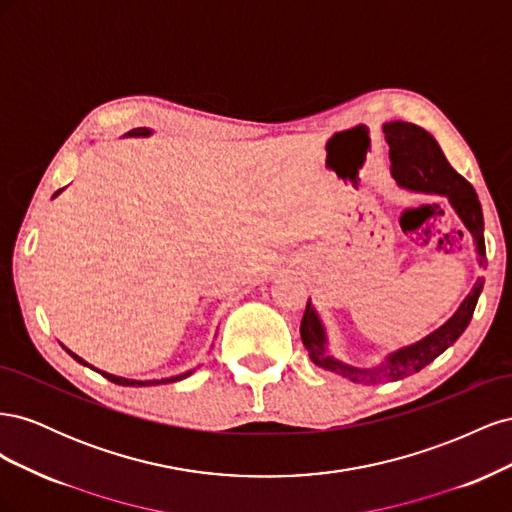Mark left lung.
<instances>
[{"mask_svg":"<svg viewBox=\"0 0 512 512\" xmlns=\"http://www.w3.org/2000/svg\"><path fill=\"white\" fill-rule=\"evenodd\" d=\"M382 130L386 136V143L391 147L389 156H391L393 179L401 185V188L412 190V192L446 196L448 203H451L453 209L457 211L461 222L470 230V235L476 243V252L480 256L478 262L480 265H485L483 209H480L478 196L472 185L463 179L451 164H448L440 145L436 143V138H433L427 130L418 128L408 121L384 123ZM483 284H485L483 277H478L468 297L463 299L457 312L448 318L440 329L423 337L421 342L391 352L378 365L352 367L331 356L327 346V333H324V327L316 314V309L309 301L301 320L303 346L309 354V359L314 361V365L327 371H335L337 376H342L350 382L382 384V382L401 380L416 374V371H421L431 361H436L448 346H453L457 342L459 335L468 329L476 301L480 297V292H483Z\"/></svg>","mask_w":512,"mask_h":512,"instance_id":"left-lung-1","label":"left lung"}]
</instances>
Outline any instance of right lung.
<instances>
[{"mask_svg": "<svg viewBox=\"0 0 512 512\" xmlns=\"http://www.w3.org/2000/svg\"><path fill=\"white\" fill-rule=\"evenodd\" d=\"M151 134V130H147V128H136V130H130L128 132V136H149ZM61 190H57L55 194H53V198L59 194ZM68 350V348H66ZM70 352V350H68ZM72 354V359H76L79 363H83V365H87L81 356H76L74 352H70ZM87 367H91V365H87ZM91 369H96V367H91ZM98 371V369H96ZM100 374L104 376V378H108L111 382H115V384H121V386H151V384H160V382H177V380H183V378H188L192 371H185V374H181V376H173V378H166V380H128V378H119V376H113V374H106V371H100Z\"/></svg>", "mask_w": 512, "mask_h": 512, "instance_id": "1", "label": "right lung"}]
</instances>
